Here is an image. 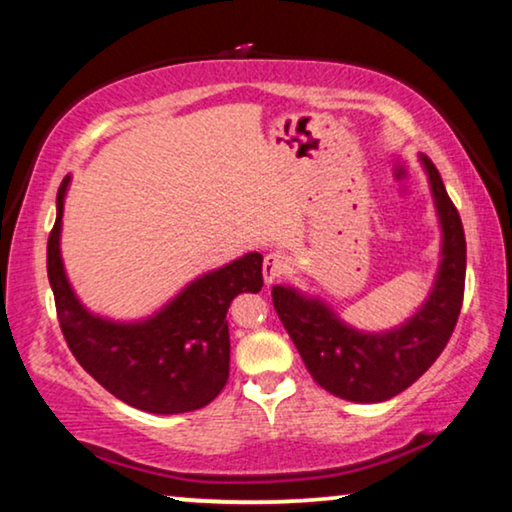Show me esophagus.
Returning a JSON list of instances; mask_svg holds the SVG:
<instances>
[{
    "label": "esophagus",
    "mask_w": 512,
    "mask_h": 512,
    "mask_svg": "<svg viewBox=\"0 0 512 512\" xmlns=\"http://www.w3.org/2000/svg\"><path fill=\"white\" fill-rule=\"evenodd\" d=\"M290 269V260L283 255V252H271V255L264 257V267H262V274H264V283H274L278 278L288 274Z\"/></svg>",
    "instance_id": "esophagus-1"
}]
</instances>
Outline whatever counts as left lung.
Masks as SVG:
<instances>
[{"mask_svg": "<svg viewBox=\"0 0 512 512\" xmlns=\"http://www.w3.org/2000/svg\"><path fill=\"white\" fill-rule=\"evenodd\" d=\"M442 224V262L428 302L403 327L365 335L344 325L320 299L274 285V309L306 370L325 391L353 403H381L412 386L452 337L466 285V236L433 161L424 156Z\"/></svg>", "mask_w": 512, "mask_h": 512, "instance_id": "1", "label": "left lung"}]
</instances>
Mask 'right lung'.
I'll return each mask as SVG.
<instances>
[{
    "instance_id": "obj_1",
    "label": "right lung",
    "mask_w": 512,
    "mask_h": 512,
    "mask_svg": "<svg viewBox=\"0 0 512 512\" xmlns=\"http://www.w3.org/2000/svg\"><path fill=\"white\" fill-rule=\"evenodd\" d=\"M67 177L46 245V271L58 323L77 363L135 410L182 414L206 407L229 379L227 309L241 292H260L262 255L248 252L187 285L166 309L142 323L121 325L91 316L74 297L60 260Z\"/></svg>"
}]
</instances>
